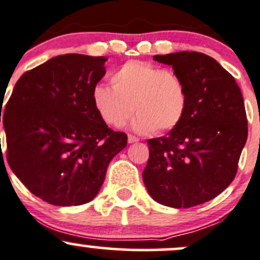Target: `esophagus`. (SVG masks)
<instances>
[{"label": "esophagus", "instance_id": "esophagus-1", "mask_svg": "<svg viewBox=\"0 0 260 260\" xmlns=\"http://www.w3.org/2000/svg\"><path fill=\"white\" fill-rule=\"evenodd\" d=\"M139 140H140V139L136 138V136H134V135H130V134H129V136H127V141H129V144H134V142H138Z\"/></svg>", "mask_w": 260, "mask_h": 260}]
</instances>
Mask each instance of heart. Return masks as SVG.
<instances>
[{
  "label": "heart",
  "instance_id": "1",
  "mask_svg": "<svg viewBox=\"0 0 260 260\" xmlns=\"http://www.w3.org/2000/svg\"><path fill=\"white\" fill-rule=\"evenodd\" d=\"M110 83L93 89L94 107L108 125L122 126L136 111L134 130L147 134L174 129L185 116L188 93L175 71L127 60L114 72Z\"/></svg>",
  "mask_w": 260,
  "mask_h": 260
}]
</instances>
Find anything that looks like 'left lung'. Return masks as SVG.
<instances>
[{
    "label": "left lung",
    "instance_id": "obj_1",
    "mask_svg": "<svg viewBox=\"0 0 260 260\" xmlns=\"http://www.w3.org/2000/svg\"><path fill=\"white\" fill-rule=\"evenodd\" d=\"M186 83L183 119L167 135L150 139L144 183L156 202L189 208L217 197L234 180L248 136L244 102L232 74L207 54L155 55Z\"/></svg>",
    "mask_w": 260,
    "mask_h": 260
}]
</instances>
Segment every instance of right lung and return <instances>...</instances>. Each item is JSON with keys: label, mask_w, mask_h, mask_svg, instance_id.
Segmentation results:
<instances>
[{"label": "right lung", "mask_w": 260, "mask_h": 260, "mask_svg": "<svg viewBox=\"0 0 260 260\" xmlns=\"http://www.w3.org/2000/svg\"><path fill=\"white\" fill-rule=\"evenodd\" d=\"M105 60L52 58L19 78L5 107L8 165L33 194L52 205L93 200L109 162L127 144L126 134L108 127L94 107Z\"/></svg>", "instance_id": "add662e5"}]
</instances>
